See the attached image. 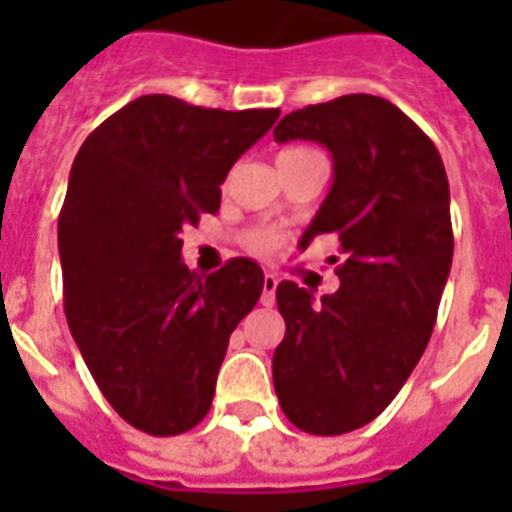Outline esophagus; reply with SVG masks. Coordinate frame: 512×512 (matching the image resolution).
Instances as JSON below:
<instances>
[{"label": "esophagus", "instance_id": "obj_1", "mask_svg": "<svg viewBox=\"0 0 512 512\" xmlns=\"http://www.w3.org/2000/svg\"><path fill=\"white\" fill-rule=\"evenodd\" d=\"M276 287H279V279H276V273H265V276H263V297H260V303L271 308V305L276 303Z\"/></svg>", "mask_w": 512, "mask_h": 512}]
</instances>
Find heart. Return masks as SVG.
Returning a JSON list of instances; mask_svg holds the SVG:
<instances>
[{"label":"heart","instance_id":"obj_1","mask_svg":"<svg viewBox=\"0 0 512 512\" xmlns=\"http://www.w3.org/2000/svg\"><path fill=\"white\" fill-rule=\"evenodd\" d=\"M305 154H316V151H308V148H289L279 159H295V156H305ZM284 236L279 231H273V228H255V231L247 233V244L252 252L257 255H271L273 249L279 247Z\"/></svg>","mask_w":512,"mask_h":512}]
</instances>
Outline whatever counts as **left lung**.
Segmentation results:
<instances>
[{
	"label": "left lung",
	"instance_id": "1",
	"mask_svg": "<svg viewBox=\"0 0 512 512\" xmlns=\"http://www.w3.org/2000/svg\"><path fill=\"white\" fill-rule=\"evenodd\" d=\"M273 138L329 148L335 180L300 247L337 233L345 255L321 303L295 281L276 287L287 332L273 388L292 425L340 436L372 422L428 348L454 255L449 180L433 140L377 95L292 111Z\"/></svg>",
	"mask_w": 512,
	"mask_h": 512
}]
</instances>
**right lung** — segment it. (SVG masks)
I'll list each match as a JSON object with an SVG mask.
<instances>
[{
  "instance_id": "obj_1",
  "label": "right lung",
  "mask_w": 512,
  "mask_h": 512,
  "mask_svg": "<svg viewBox=\"0 0 512 512\" xmlns=\"http://www.w3.org/2000/svg\"><path fill=\"white\" fill-rule=\"evenodd\" d=\"M279 114L143 95L76 154L58 217L68 329L100 393L143 433L177 436L207 417L228 337L260 300L255 260L199 276L180 233L220 209L228 170Z\"/></svg>"
}]
</instances>
